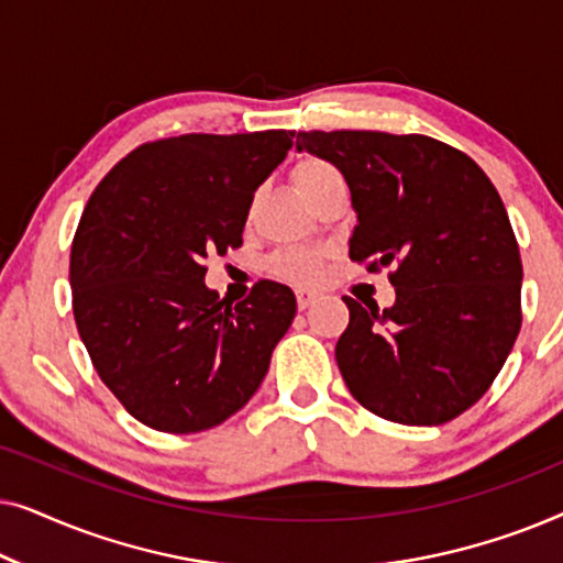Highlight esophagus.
I'll list each match as a JSON object with an SVG mask.
<instances>
[{
	"mask_svg": "<svg viewBox=\"0 0 563 563\" xmlns=\"http://www.w3.org/2000/svg\"><path fill=\"white\" fill-rule=\"evenodd\" d=\"M320 299V291L314 289H297V307L299 310H307V307L314 305Z\"/></svg>",
	"mask_w": 563,
	"mask_h": 563,
	"instance_id": "34e87169",
	"label": "esophagus"
}]
</instances>
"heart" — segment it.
<instances>
[{"mask_svg": "<svg viewBox=\"0 0 563 563\" xmlns=\"http://www.w3.org/2000/svg\"><path fill=\"white\" fill-rule=\"evenodd\" d=\"M322 168H328V164H322V161H302L295 172V181L307 179V176L318 174ZM272 272L279 276V279H289L297 284L318 282L322 274V256L318 251L310 249L282 251L272 258Z\"/></svg>", "mask_w": 563, "mask_h": 563, "instance_id": "heart-1", "label": "heart"}]
</instances>
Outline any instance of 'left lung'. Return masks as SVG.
Wrapping results in <instances>:
<instances>
[{
	"instance_id": "8db88e82",
	"label": "left lung",
	"mask_w": 563,
	"mask_h": 563,
	"mask_svg": "<svg viewBox=\"0 0 563 563\" xmlns=\"http://www.w3.org/2000/svg\"><path fill=\"white\" fill-rule=\"evenodd\" d=\"M297 151L349 184L358 220L349 256L395 266L391 307L343 297L351 322L335 358L345 387L384 420H453L489 389L520 333V251L495 184L428 135L312 130L297 135Z\"/></svg>"
}]
</instances>
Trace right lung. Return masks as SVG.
<instances>
[{
  "instance_id": "add662e5",
  "label": "right lung",
  "mask_w": 563,
  "mask_h": 563,
  "mask_svg": "<svg viewBox=\"0 0 563 563\" xmlns=\"http://www.w3.org/2000/svg\"><path fill=\"white\" fill-rule=\"evenodd\" d=\"M295 133L179 135L145 143L89 197L71 245L74 318L122 407L164 433L235 415L264 382L297 314L295 291L258 282L235 307L202 261L243 243L253 195Z\"/></svg>"
}]
</instances>
